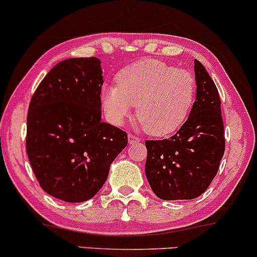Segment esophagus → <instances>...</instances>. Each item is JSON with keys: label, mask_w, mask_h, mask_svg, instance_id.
<instances>
[{"label": "esophagus", "mask_w": 257, "mask_h": 257, "mask_svg": "<svg viewBox=\"0 0 257 257\" xmlns=\"http://www.w3.org/2000/svg\"><path fill=\"white\" fill-rule=\"evenodd\" d=\"M127 140H128L130 145H133V144H138L140 142V138H138V137H136L133 135H128Z\"/></svg>", "instance_id": "esophagus-1"}]
</instances>
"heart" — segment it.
Returning a JSON list of instances; mask_svg holds the SVG:
<instances>
[{
  "instance_id": "1",
  "label": "heart",
  "mask_w": 257,
  "mask_h": 257,
  "mask_svg": "<svg viewBox=\"0 0 257 257\" xmlns=\"http://www.w3.org/2000/svg\"><path fill=\"white\" fill-rule=\"evenodd\" d=\"M118 85L100 90L101 107L108 120L122 125L137 105V117L150 136L165 137L181 127L196 98V79L188 70L156 59H143L117 75Z\"/></svg>"
}]
</instances>
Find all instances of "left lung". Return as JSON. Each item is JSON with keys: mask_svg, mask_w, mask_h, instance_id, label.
Here are the masks:
<instances>
[{"mask_svg": "<svg viewBox=\"0 0 257 257\" xmlns=\"http://www.w3.org/2000/svg\"><path fill=\"white\" fill-rule=\"evenodd\" d=\"M196 98L192 112L171 138L147 140L145 174L161 200H192L208 188L224 153L221 100L201 63L194 61Z\"/></svg>", "mask_w": 257, "mask_h": 257, "instance_id": "1", "label": "left lung"}]
</instances>
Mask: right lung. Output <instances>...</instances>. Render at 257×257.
Masks as SVG:
<instances>
[{"label": "right lung", "mask_w": 257, "mask_h": 257, "mask_svg": "<svg viewBox=\"0 0 257 257\" xmlns=\"http://www.w3.org/2000/svg\"><path fill=\"white\" fill-rule=\"evenodd\" d=\"M103 70L97 57L68 58L47 73L29 105L27 154L41 187L62 201L92 199L127 145L101 121Z\"/></svg>", "instance_id": "add662e5"}]
</instances>
